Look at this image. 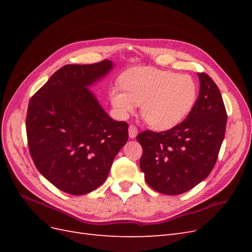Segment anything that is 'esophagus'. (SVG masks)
<instances>
[{"mask_svg":"<svg viewBox=\"0 0 252 252\" xmlns=\"http://www.w3.org/2000/svg\"><path fill=\"white\" fill-rule=\"evenodd\" d=\"M128 133H129V138L134 139L136 135H138V128H136L134 125H130L128 128Z\"/></svg>","mask_w":252,"mask_h":252,"instance_id":"esophagus-1","label":"esophagus"}]
</instances>
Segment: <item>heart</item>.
I'll list each match as a JSON object with an SVG mask.
<instances>
[{
  "instance_id": "b5f03b06",
  "label": "heart",
  "mask_w": 252,
  "mask_h": 252,
  "mask_svg": "<svg viewBox=\"0 0 252 252\" xmlns=\"http://www.w3.org/2000/svg\"><path fill=\"white\" fill-rule=\"evenodd\" d=\"M121 91H110V102L121 118H127L136 105H142L145 121L158 130L180 124L191 111L197 97V86L189 74H178L152 67L134 68L120 80Z\"/></svg>"
}]
</instances>
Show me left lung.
Returning a JSON list of instances; mask_svg holds the SVG:
<instances>
[{
	"label": "left lung",
	"instance_id": "obj_1",
	"mask_svg": "<svg viewBox=\"0 0 252 252\" xmlns=\"http://www.w3.org/2000/svg\"><path fill=\"white\" fill-rule=\"evenodd\" d=\"M200 94L187 118L163 132L145 130L136 136L142 145L141 170L156 191L184 193L208 177L224 140L227 112L217 84L197 73Z\"/></svg>",
	"mask_w": 252,
	"mask_h": 252
}]
</instances>
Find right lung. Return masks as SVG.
Instances as JSON below:
<instances>
[{
    "label": "right lung",
    "instance_id": "right-lung-1",
    "mask_svg": "<svg viewBox=\"0 0 252 252\" xmlns=\"http://www.w3.org/2000/svg\"><path fill=\"white\" fill-rule=\"evenodd\" d=\"M112 67L108 60L65 65L29 101L30 156L44 178L69 194H86L101 186L127 143L126 122L112 120L88 89Z\"/></svg>",
    "mask_w": 252,
    "mask_h": 252
}]
</instances>
